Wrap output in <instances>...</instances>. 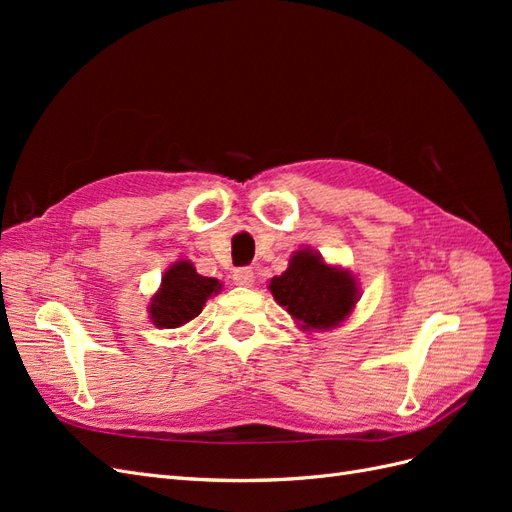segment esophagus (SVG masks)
Instances as JSON below:
<instances>
[{
  "mask_svg": "<svg viewBox=\"0 0 512 512\" xmlns=\"http://www.w3.org/2000/svg\"><path fill=\"white\" fill-rule=\"evenodd\" d=\"M232 282L237 286H252L254 284V271L250 267H241L232 271Z\"/></svg>",
  "mask_w": 512,
  "mask_h": 512,
  "instance_id": "1",
  "label": "esophagus"
}]
</instances>
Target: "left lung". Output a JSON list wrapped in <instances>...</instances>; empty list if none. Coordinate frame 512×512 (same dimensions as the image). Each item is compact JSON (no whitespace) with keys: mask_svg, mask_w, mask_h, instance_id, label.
I'll list each match as a JSON object with an SVG mask.
<instances>
[{"mask_svg":"<svg viewBox=\"0 0 512 512\" xmlns=\"http://www.w3.org/2000/svg\"><path fill=\"white\" fill-rule=\"evenodd\" d=\"M269 290L303 331L339 327L359 301V284L354 275L327 265L314 250L294 252L288 269L273 277Z\"/></svg>","mask_w":512,"mask_h":512,"instance_id":"1","label":"left lung"}]
</instances>
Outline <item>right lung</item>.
<instances>
[{
  "mask_svg": "<svg viewBox=\"0 0 512 512\" xmlns=\"http://www.w3.org/2000/svg\"><path fill=\"white\" fill-rule=\"evenodd\" d=\"M220 290V280L196 273L190 260H179L162 275L160 290L151 297L149 318L160 329L183 327L203 312L207 299Z\"/></svg>",
  "mask_w": 512,
  "mask_h": 512,
  "instance_id": "add662e5",
  "label": "right lung"
}]
</instances>
